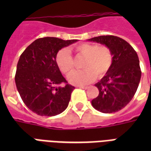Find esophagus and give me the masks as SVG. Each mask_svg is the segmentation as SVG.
Returning <instances> with one entry per match:
<instances>
[{"mask_svg":"<svg viewBox=\"0 0 151 151\" xmlns=\"http://www.w3.org/2000/svg\"><path fill=\"white\" fill-rule=\"evenodd\" d=\"M78 88H82V89H85V90L88 88V86H78Z\"/></svg>","mask_w":151,"mask_h":151,"instance_id":"esophagus-1","label":"esophagus"}]
</instances>
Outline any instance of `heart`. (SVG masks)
I'll use <instances>...</instances> for the list:
<instances>
[{"instance_id":"heart-1","label":"heart","mask_w":151,"mask_h":151,"mask_svg":"<svg viewBox=\"0 0 151 151\" xmlns=\"http://www.w3.org/2000/svg\"><path fill=\"white\" fill-rule=\"evenodd\" d=\"M73 51L85 57L81 70L73 71L69 75V81L75 85H85L97 78H102L110 70L114 61V55L109 47L95 44L83 43L75 46ZM55 62L64 74H69L73 68V59L70 52L63 48L57 52Z\"/></svg>"}]
</instances>
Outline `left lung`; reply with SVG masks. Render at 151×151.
Here are the masks:
<instances>
[{
  "instance_id": "8db88e82",
  "label": "left lung",
  "mask_w": 151,
  "mask_h": 151,
  "mask_svg": "<svg viewBox=\"0 0 151 151\" xmlns=\"http://www.w3.org/2000/svg\"><path fill=\"white\" fill-rule=\"evenodd\" d=\"M89 41L105 45L114 55L110 70L95 85L99 93L92 100V106L106 114L119 111L133 98L139 84L141 70L137 53L124 39L113 35L96 37Z\"/></svg>"
}]
</instances>
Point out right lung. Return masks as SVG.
I'll return each instance as SVG.
<instances>
[{
  "label": "right lung",
  "instance_id": "1",
  "mask_svg": "<svg viewBox=\"0 0 151 151\" xmlns=\"http://www.w3.org/2000/svg\"><path fill=\"white\" fill-rule=\"evenodd\" d=\"M78 40L42 37L35 40L20 55L15 85L23 103L40 116H55L68 106L74 87L62 75L55 62L57 52ZM64 83L65 86L59 85Z\"/></svg>",
  "mask_w": 151,
  "mask_h": 151
}]
</instances>
